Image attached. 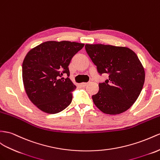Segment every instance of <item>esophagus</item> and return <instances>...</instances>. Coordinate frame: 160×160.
Wrapping results in <instances>:
<instances>
[{
	"mask_svg": "<svg viewBox=\"0 0 160 160\" xmlns=\"http://www.w3.org/2000/svg\"><path fill=\"white\" fill-rule=\"evenodd\" d=\"M88 84V82H82L81 84V86H82V87H86L87 84Z\"/></svg>",
	"mask_w": 160,
	"mask_h": 160,
	"instance_id": "obj_1",
	"label": "esophagus"
}]
</instances>
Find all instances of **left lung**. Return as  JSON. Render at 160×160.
Wrapping results in <instances>:
<instances>
[{
	"label": "left lung",
	"instance_id": "1",
	"mask_svg": "<svg viewBox=\"0 0 160 160\" xmlns=\"http://www.w3.org/2000/svg\"><path fill=\"white\" fill-rule=\"evenodd\" d=\"M85 49L99 74H109L92 96L94 103L106 114L126 112L137 101L145 82V70L137 54L127 47L102 44H87Z\"/></svg>",
	"mask_w": 160,
	"mask_h": 160
}]
</instances>
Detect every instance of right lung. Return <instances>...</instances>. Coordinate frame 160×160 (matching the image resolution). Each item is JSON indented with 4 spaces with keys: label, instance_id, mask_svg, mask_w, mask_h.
<instances>
[{
    "label": "right lung",
    "instance_id": "obj_1",
    "mask_svg": "<svg viewBox=\"0 0 160 160\" xmlns=\"http://www.w3.org/2000/svg\"><path fill=\"white\" fill-rule=\"evenodd\" d=\"M84 46L69 41H47L27 53L22 64L24 88L30 100L41 111L54 114L71 103L76 87L69 78L68 66Z\"/></svg>",
    "mask_w": 160,
    "mask_h": 160
}]
</instances>
